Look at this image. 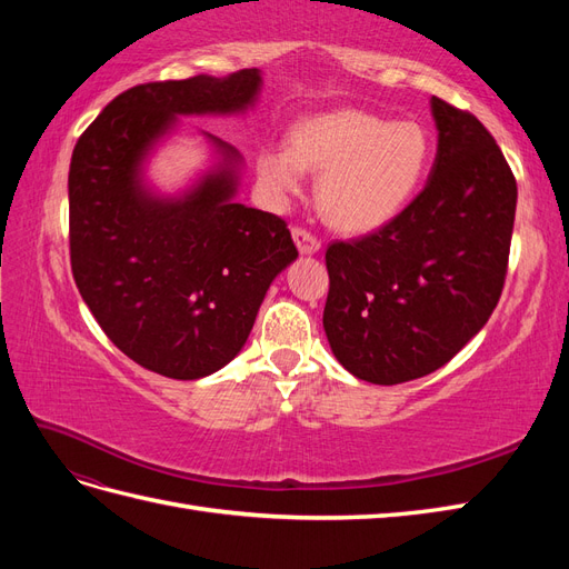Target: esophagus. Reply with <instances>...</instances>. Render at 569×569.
<instances>
[{
	"mask_svg": "<svg viewBox=\"0 0 569 569\" xmlns=\"http://www.w3.org/2000/svg\"><path fill=\"white\" fill-rule=\"evenodd\" d=\"M291 237H295L297 249L301 253H316L320 249V239L313 232H308L306 228H295L291 230Z\"/></svg>",
	"mask_w": 569,
	"mask_h": 569,
	"instance_id": "obj_1",
	"label": "esophagus"
}]
</instances>
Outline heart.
Returning a JSON list of instances; mask_svg holds the SVG:
<instances>
[{
    "instance_id": "obj_1",
    "label": "heart",
    "mask_w": 569,
    "mask_h": 569,
    "mask_svg": "<svg viewBox=\"0 0 569 569\" xmlns=\"http://www.w3.org/2000/svg\"><path fill=\"white\" fill-rule=\"evenodd\" d=\"M432 166V134L418 120H387L360 109L308 116L289 144H263L256 173L268 197L284 201L320 170L318 206L343 232L385 228L416 199Z\"/></svg>"
}]
</instances>
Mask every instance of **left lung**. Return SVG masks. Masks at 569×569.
Here are the masks:
<instances>
[{
    "label": "left lung",
    "instance_id": "1",
    "mask_svg": "<svg viewBox=\"0 0 569 569\" xmlns=\"http://www.w3.org/2000/svg\"><path fill=\"white\" fill-rule=\"evenodd\" d=\"M439 144L422 192L385 228L332 242L322 327L358 380L401 385L439 370L501 299L518 182L470 111L432 97Z\"/></svg>",
    "mask_w": 569,
    "mask_h": 569
}]
</instances>
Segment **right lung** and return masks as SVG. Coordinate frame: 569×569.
I'll list each match as a JSON object with an SVG mask.
<instances>
[{
	"label": "right lung",
	"mask_w": 569,
	"mask_h": 569,
	"mask_svg": "<svg viewBox=\"0 0 569 569\" xmlns=\"http://www.w3.org/2000/svg\"><path fill=\"white\" fill-rule=\"evenodd\" d=\"M261 71L144 82L80 134L68 170V242L82 301L134 363L199 380L242 351L270 282L299 256L287 222L237 203V149L178 199L151 194L142 163L176 116L237 113Z\"/></svg>",
	"instance_id": "right-lung-1"
}]
</instances>
